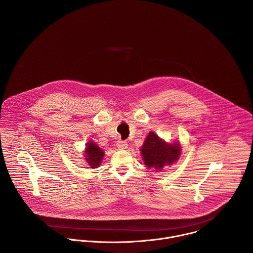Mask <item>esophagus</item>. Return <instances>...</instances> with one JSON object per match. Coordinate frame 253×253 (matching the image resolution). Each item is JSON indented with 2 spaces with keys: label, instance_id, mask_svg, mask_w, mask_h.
Here are the masks:
<instances>
[{
  "label": "esophagus",
  "instance_id": "1",
  "mask_svg": "<svg viewBox=\"0 0 253 253\" xmlns=\"http://www.w3.org/2000/svg\"><path fill=\"white\" fill-rule=\"evenodd\" d=\"M116 145H117V147L119 148V149H125V148H127V142L126 141H124V140H118L117 141V143H116Z\"/></svg>",
  "mask_w": 253,
  "mask_h": 253
}]
</instances>
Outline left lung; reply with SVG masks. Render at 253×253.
<instances>
[{
    "mask_svg": "<svg viewBox=\"0 0 253 253\" xmlns=\"http://www.w3.org/2000/svg\"><path fill=\"white\" fill-rule=\"evenodd\" d=\"M143 160L148 168L161 171L165 165H171L180 157V144H167L157 134L150 132L141 149ZM156 170V171H157Z\"/></svg>",
    "mask_w": 253,
    "mask_h": 253,
    "instance_id": "left-lung-1",
    "label": "left lung"
}]
</instances>
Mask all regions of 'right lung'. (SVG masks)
<instances>
[{
	"mask_svg": "<svg viewBox=\"0 0 253 253\" xmlns=\"http://www.w3.org/2000/svg\"><path fill=\"white\" fill-rule=\"evenodd\" d=\"M85 154V159L91 168H97L104 156V152L93 142L87 144Z\"/></svg>",
	"mask_w": 253,
	"mask_h": 253,
	"instance_id": "add662e5",
	"label": "right lung"
}]
</instances>
